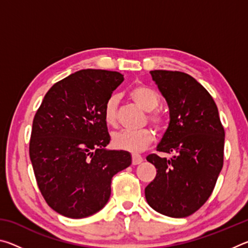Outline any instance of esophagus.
I'll list each match as a JSON object with an SVG mask.
<instances>
[{
	"label": "esophagus",
	"mask_w": 248,
	"mask_h": 248,
	"mask_svg": "<svg viewBox=\"0 0 248 248\" xmlns=\"http://www.w3.org/2000/svg\"><path fill=\"white\" fill-rule=\"evenodd\" d=\"M142 161H143V158H142V156H140V155L132 154V164L133 165L140 164V163H142Z\"/></svg>",
	"instance_id": "obj_1"
}]
</instances>
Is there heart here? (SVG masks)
I'll use <instances>...</instances> for the list:
<instances>
[{
	"mask_svg": "<svg viewBox=\"0 0 248 248\" xmlns=\"http://www.w3.org/2000/svg\"><path fill=\"white\" fill-rule=\"evenodd\" d=\"M128 95L138 106L149 112L148 120L155 129L162 130L165 127V116L161 111L156 110L161 103V96L157 91L145 84H137L128 91ZM117 109H118V96L111 94L106 99L103 107V118L105 124L109 127H115L117 124ZM152 141L153 131L150 128L121 130L112 134L111 138V144L115 149L133 153L143 151Z\"/></svg>",
	"mask_w": 248,
	"mask_h": 248,
	"instance_id": "heart-1",
	"label": "heart"
}]
</instances>
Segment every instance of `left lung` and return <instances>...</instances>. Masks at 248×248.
<instances>
[{
  "label": "left lung",
  "mask_w": 248,
  "mask_h": 248,
  "mask_svg": "<svg viewBox=\"0 0 248 248\" xmlns=\"http://www.w3.org/2000/svg\"><path fill=\"white\" fill-rule=\"evenodd\" d=\"M170 108V124L157 145L170 159L148 155L156 176L145 187V198L155 211L186 217L205 203L223 166L224 128L212 96L189 74L151 71Z\"/></svg>",
  "instance_id": "8db88e82"
}]
</instances>
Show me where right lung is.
I'll return each instance as SVG.
<instances>
[{"mask_svg":"<svg viewBox=\"0 0 248 248\" xmlns=\"http://www.w3.org/2000/svg\"><path fill=\"white\" fill-rule=\"evenodd\" d=\"M124 81L106 70H81L57 82L32 121L29 156L41 195L60 215L82 219L110 197L114 175L131 164L127 151L106 150V99Z\"/></svg>","mask_w":248,"mask_h":248,"instance_id":"obj_1","label":"right lung"}]
</instances>
